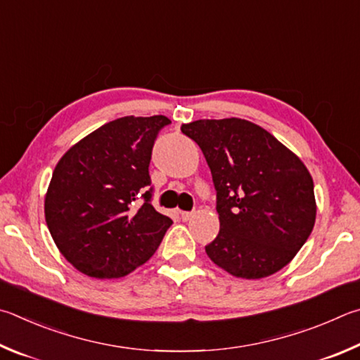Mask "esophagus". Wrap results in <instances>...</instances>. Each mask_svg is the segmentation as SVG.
<instances>
[{"label":"esophagus","mask_w":360,"mask_h":360,"mask_svg":"<svg viewBox=\"0 0 360 360\" xmlns=\"http://www.w3.org/2000/svg\"><path fill=\"white\" fill-rule=\"evenodd\" d=\"M181 214V219L184 220V221H187V220H191L192 217H193V212H187V211H181L179 212Z\"/></svg>","instance_id":"esophagus-1"}]
</instances>
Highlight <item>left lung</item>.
Instances as JSON below:
<instances>
[{
    "instance_id": "8db88e82",
    "label": "left lung",
    "mask_w": 360,
    "mask_h": 360,
    "mask_svg": "<svg viewBox=\"0 0 360 360\" xmlns=\"http://www.w3.org/2000/svg\"><path fill=\"white\" fill-rule=\"evenodd\" d=\"M211 169L220 231L206 253L231 276L263 278L294 258L315 225L313 179L276 136L239 117L181 127Z\"/></svg>"
}]
</instances>
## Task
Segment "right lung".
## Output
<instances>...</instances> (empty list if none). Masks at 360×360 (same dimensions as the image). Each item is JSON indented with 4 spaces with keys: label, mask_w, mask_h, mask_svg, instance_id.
Returning a JSON list of instances; mask_svg holds the SVG:
<instances>
[{
    "label": "right lung",
    "mask_w": 360,
    "mask_h": 360,
    "mask_svg": "<svg viewBox=\"0 0 360 360\" xmlns=\"http://www.w3.org/2000/svg\"><path fill=\"white\" fill-rule=\"evenodd\" d=\"M167 116H124L63 155L45 197L51 238L69 263L96 278L127 276L153 257L172 219L153 206V148Z\"/></svg>",
    "instance_id": "right-lung-1"
}]
</instances>
